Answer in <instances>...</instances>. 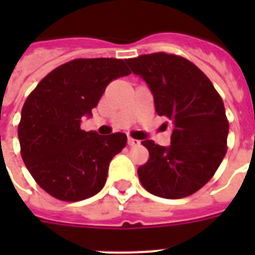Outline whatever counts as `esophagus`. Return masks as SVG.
Here are the masks:
<instances>
[{"label": "esophagus", "instance_id": "obj_1", "mask_svg": "<svg viewBox=\"0 0 255 255\" xmlns=\"http://www.w3.org/2000/svg\"><path fill=\"white\" fill-rule=\"evenodd\" d=\"M139 140L133 139V137H128V145H129V147H135V145H139Z\"/></svg>", "mask_w": 255, "mask_h": 255}]
</instances>
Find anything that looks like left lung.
<instances>
[{"label": "left lung", "instance_id": "8db88e82", "mask_svg": "<svg viewBox=\"0 0 255 255\" xmlns=\"http://www.w3.org/2000/svg\"><path fill=\"white\" fill-rule=\"evenodd\" d=\"M126 62L145 81L157 115L172 128L169 147L153 140L141 143L149 159L137 169L140 182L159 197L190 196L213 177L228 149L229 122L221 96L197 66L174 54H145Z\"/></svg>", "mask_w": 255, "mask_h": 255}]
</instances>
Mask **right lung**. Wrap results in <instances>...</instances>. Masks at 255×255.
<instances>
[{"label":"right lung","instance_id":"right-lung-1","mask_svg":"<svg viewBox=\"0 0 255 255\" xmlns=\"http://www.w3.org/2000/svg\"><path fill=\"white\" fill-rule=\"evenodd\" d=\"M129 74L123 59L79 58L58 66L30 92L18 124L21 156L50 196L81 201L102 190L127 136L83 131L82 116H91L110 82Z\"/></svg>","mask_w":255,"mask_h":255}]
</instances>
